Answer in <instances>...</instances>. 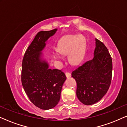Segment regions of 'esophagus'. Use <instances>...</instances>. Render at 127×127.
<instances>
[{
	"label": "esophagus",
	"mask_w": 127,
	"mask_h": 127,
	"mask_svg": "<svg viewBox=\"0 0 127 127\" xmlns=\"http://www.w3.org/2000/svg\"><path fill=\"white\" fill-rule=\"evenodd\" d=\"M65 75H66V76L67 78H68L69 77H70L71 74L70 73H69V72H66L65 73Z\"/></svg>",
	"instance_id": "34e87169"
}]
</instances>
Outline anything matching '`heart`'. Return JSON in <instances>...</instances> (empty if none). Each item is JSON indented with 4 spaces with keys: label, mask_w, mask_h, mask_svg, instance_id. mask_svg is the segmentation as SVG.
<instances>
[{
    "label": "heart",
    "mask_w": 127,
    "mask_h": 127,
    "mask_svg": "<svg viewBox=\"0 0 127 127\" xmlns=\"http://www.w3.org/2000/svg\"><path fill=\"white\" fill-rule=\"evenodd\" d=\"M85 44L81 36L69 35L61 40L57 47V51L61 54H69V60L72 64L77 65L82 61L84 53ZM52 56L54 60H60L61 56L57 52H53Z\"/></svg>",
    "instance_id": "obj_1"
}]
</instances>
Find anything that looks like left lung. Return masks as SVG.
Here are the masks:
<instances>
[{
  "mask_svg": "<svg viewBox=\"0 0 127 127\" xmlns=\"http://www.w3.org/2000/svg\"><path fill=\"white\" fill-rule=\"evenodd\" d=\"M94 57L72 73L77 83L76 95L81 103L93 105L108 91L112 77V60L108 50L97 39Z\"/></svg>",
  "mask_w": 127,
  "mask_h": 127,
  "instance_id": "1",
  "label": "left lung"
}]
</instances>
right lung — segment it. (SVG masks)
Here are the masks:
<instances>
[{"label": "right lung", "mask_w": 127, "mask_h": 127, "mask_svg": "<svg viewBox=\"0 0 127 127\" xmlns=\"http://www.w3.org/2000/svg\"><path fill=\"white\" fill-rule=\"evenodd\" d=\"M57 31L54 29L38 32L22 60L21 81L24 89L31 101L43 110L51 109L58 103L62 86L66 79L61 70L50 69L47 62L41 58L46 41Z\"/></svg>", "instance_id": "right-lung-1"}]
</instances>
